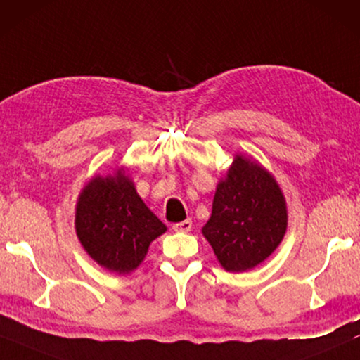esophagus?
<instances>
[{"mask_svg":"<svg viewBox=\"0 0 360 360\" xmlns=\"http://www.w3.org/2000/svg\"><path fill=\"white\" fill-rule=\"evenodd\" d=\"M191 229H192V220L191 219H186L184 221H179V224L173 225L174 231H191Z\"/></svg>","mask_w":360,"mask_h":360,"instance_id":"1","label":"esophagus"}]
</instances>
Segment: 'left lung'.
Here are the masks:
<instances>
[{"label":"left lung","mask_w":360,"mask_h":360,"mask_svg":"<svg viewBox=\"0 0 360 360\" xmlns=\"http://www.w3.org/2000/svg\"><path fill=\"white\" fill-rule=\"evenodd\" d=\"M287 230V205L274 176L257 161L236 155L217 186L212 215L202 233L229 272L250 271L267 259Z\"/></svg>","instance_id":"8db88e82"}]
</instances>
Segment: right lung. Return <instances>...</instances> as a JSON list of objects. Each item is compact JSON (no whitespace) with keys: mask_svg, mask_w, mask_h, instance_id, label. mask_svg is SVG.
Wrapping results in <instances>:
<instances>
[{"mask_svg":"<svg viewBox=\"0 0 360 360\" xmlns=\"http://www.w3.org/2000/svg\"><path fill=\"white\" fill-rule=\"evenodd\" d=\"M75 226L84 251L104 269L117 274L136 269L150 243L166 231L124 169L105 178L96 176L84 186Z\"/></svg>","mask_w":360,"mask_h":360,"instance_id":"right-lung-1","label":"right lung"}]
</instances>
